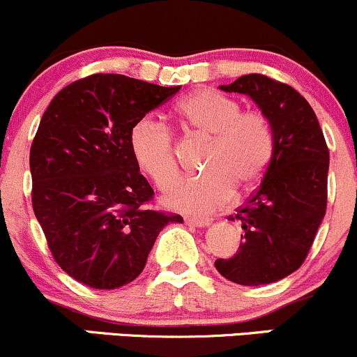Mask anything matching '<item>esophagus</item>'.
<instances>
[{
	"label": "esophagus",
	"mask_w": 357,
	"mask_h": 357,
	"mask_svg": "<svg viewBox=\"0 0 357 357\" xmlns=\"http://www.w3.org/2000/svg\"><path fill=\"white\" fill-rule=\"evenodd\" d=\"M184 223L190 225V227L204 228V227H208V225L211 223V220H208V218H190V216H186V218H184Z\"/></svg>",
	"instance_id": "obj_1"
}]
</instances>
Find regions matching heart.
Here are the masks:
<instances>
[{
  "mask_svg": "<svg viewBox=\"0 0 357 357\" xmlns=\"http://www.w3.org/2000/svg\"><path fill=\"white\" fill-rule=\"evenodd\" d=\"M178 119L191 132L210 139L203 155V174L181 179L167 191L173 210L206 215L220 210L238 192L253 190L267 173L273 155L272 124L258 110H241L231 97L216 90H199L178 104ZM130 153L137 166L159 190L178 176L173 134L162 122L141 119L130 130Z\"/></svg>",
  "mask_w": 357,
  "mask_h": 357,
  "instance_id": "heart-1",
  "label": "heart"
}]
</instances>
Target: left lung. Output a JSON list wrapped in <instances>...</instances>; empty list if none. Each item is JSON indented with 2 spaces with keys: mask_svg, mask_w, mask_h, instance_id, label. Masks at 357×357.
Returning <instances> with one entry per match:
<instances>
[{
  "mask_svg": "<svg viewBox=\"0 0 357 357\" xmlns=\"http://www.w3.org/2000/svg\"><path fill=\"white\" fill-rule=\"evenodd\" d=\"M220 89L255 102L275 146L261 183L230 218L241 223L243 241L215 267L235 284H272L296 272L312 247L326 215L329 149L310 104L290 85L250 73Z\"/></svg>",
  "mask_w": 357,
  "mask_h": 357,
  "instance_id": "obj_1",
  "label": "left lung"
}]
</instances>
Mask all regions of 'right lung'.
<instances>
[{"instance_id": "add662e5", "label": "right lung", "mask_w": 357, "mask_h": 357, "mask_svg": "<svg viewBox=\"0 0 357 357\" xmlns=\"http://www.w3.org/2000/svg\"><path fill=\"white\" fill-rule=\"evenodd\" d=\"M178 87L96 73L61 89L30 149L31 203L53 258L92 289H119L144 270L179 215L146 206L154 191L130 153V130Z\"/></svg>"}]
</instances>
